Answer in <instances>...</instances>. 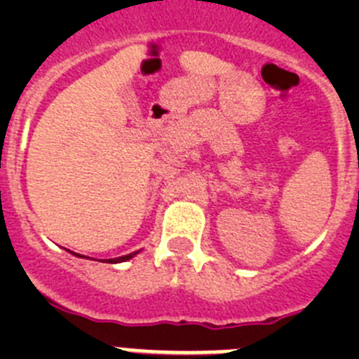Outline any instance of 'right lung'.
<instances>
[{"mask_svg":"<svg viewBox=\"0 0 359 359\" xmlns=\"http://www.w3.org/2000/svg\"><path fill=\"white\" fill-rule=\"evenodd\" d=\"M133 255H137V252H133V253H128V255H123V257H118V259H107L106 262H109V264H118V262H125V260H128V259H132ZM79 257V255H78Z\"/></svg>","mask_w":359,"mask_h":359,"instance_id":"add662e5","label":"right lung"}]
</instances>
